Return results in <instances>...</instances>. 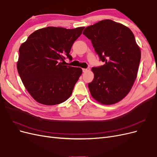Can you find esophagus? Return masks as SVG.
<instances>
[{"instance_id": "1", "label": "esophagus", "mask_w": 157, "mask_h": 157, "mask_svg": "<svg viewBox=\"0 0 157 157\" xmlns=\"http://www.w3.org/2000/svg\"><path fill=\"white\" fill-rule=\"evenodd\" d=\"M89 71V69H82L83 73H86V72H87V71Z\"/></svg>"}]
</instances>
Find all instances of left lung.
<instances>
[{
    "label": "left lung",
    "instance_id": "obj_1",
    "mask_svg": "<svg viewBox=\"0 0 157 157\" xmlns=\"http://www.w3.org/2000/svg\"><path fill=\"white\" fill-rule=\"evenodd\" d=\"M83 35L91 40L103 65L94 67L88 83L92 96L105 105L117 103L129 93L137 77L141 51L127 27L105 20L87 27Z\"/></svg>",
    "mask_w": 157,
    "mask_h": 157
}]
</instances>
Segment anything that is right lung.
Wrapping results in <instances>:
<instances>
[{
    "label": "right lung",
    "instance_id": "1",
    "mask_svg": "<svg viewBox=\"0 0 157 157\" xmlns=\"http://www.w3.org/2000/svg\"><path fill=\"white\" fill-rule=\"evenodd\" d=\"M84 27L73 29L48 27L31 34L19 49L18 73L31 96L41 104L54 105L71 96L82 70L64 65L74 42Z\"/></svg>",
    "mask_w": 157,
    "mask_h": 157
}]
</instances>
